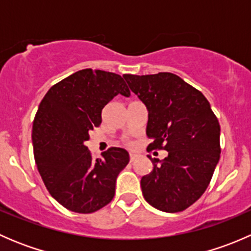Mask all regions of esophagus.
Returning <instances> with one entry per match:
<instances>
[{"label": "esophagus", "instance_id": "obj_1", "mask_svg": "<svg viewBox=\"0 0 251 251\" xmlns=\"http://www.w3.org/2000/svg\"><path fill=\"white\" fill-rule=\"evenodd\" d=\"M137 158H138V154H136V153H131L130 154V160L131 161H135Z\"/></svg>", "mask_w": 251, "mask_h": 251}]
</instances>
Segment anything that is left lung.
I'll use <instances>...</instances> for the list:
<instances>
[{
  "mask_svg": "<svg viewBox=\"0 0 251 251\" xmlns=\"http://www.w3.org/2000/svg\"><path fill=\"white\" fill-rule=\"evenodd\" d=\"M124 78L148 110V149L168 151L163 160L148 155L153 170L141 178L144 199L161 211H182L203 196L219 163V120L203 93L177 75Z\"/></svg>",
  "mask_w": 251,
  "mask_h": 251,
  "instance_id": "1",
  "label": "left lung"
}]
</instances>
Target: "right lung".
I'll use <instances>...</instances> for the list:
<instances>
[{"label": "right lung", "instance_id": "right-lung-1", "mask_svg": "<svg viewBox=\"0 0 251 251\" xmlns=\"http://www.w3.org/2000/svg\"><path fill=\"white\" fill-rule=\"evenodd\" d=\"M118 95H131L120 75L82 69L52 86L40 103L32 124L35 163L50 196L70 211L90 214L109 204L130 161L116 147L93 160L85 144Z\"/></svg>", "mask_w": 251, "mask_h": 251}]
</instances>
